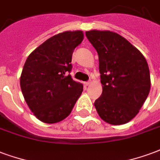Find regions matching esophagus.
<instances>
[{
    "label": "esophagus",
    "mask_w": 160,
    "mask_h": 160,
    "mask_svg": "<svg viewBox=\"0 0 160 160\" xmlns=\"http://www.w3.org/2000/svg\"><path fill=\"white\" fill-rule=\"evenodd\" d=\"M91 84H92V81L90 80V81H87V82H85V86H90Z\"/></svg>",
    "instance_id": "1"
}]
</instances>
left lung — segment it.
Returning <instances> with one entry per match:
<instances>
[{
  "label": "left lung",
  "mask_w": 160,
  "mask_h": 160,
  "mask_svg": "<svg viewBox=\"0 0 160 160\" xmlns=\"http://www.w3.org/2000/svg\"><path fill=\"white\" fill-rule=\"evenodd\" d=\"M86 35L98 52L102 93L94 102L99 116L110 125H123L137 115L151 86L146 59L114 32L90 30Z\"/></svg>",
  "instance_id": "obj_1"
}]
</instances>
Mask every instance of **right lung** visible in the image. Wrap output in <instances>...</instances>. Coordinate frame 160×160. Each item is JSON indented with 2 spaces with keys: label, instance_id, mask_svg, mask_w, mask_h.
I'll return each mask as SVG.
<instances>
[{
  "label": "right lung",
  "instance_id": "right-lung-1",
  "mask_svg": "<svg viewBox=\"0 0 160 160\" xmlns=\"http://www.w3.org/2000/svg\"><path fill=\"white\" fill-rule=\"evenodd\" d=\"M83 38L81 30L58 34L39 46L26 60L20 86L29 109L42 122L54 124L68 117L83 92V85L68 74L72 54Z\"/></svg>",
  "mask_w": 160,
  "mask_h": 160
}]
</instances>
